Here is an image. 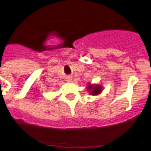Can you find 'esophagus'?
Returning <instances> with one entry per match:
<instances>
[{"mask_svg":"<svg viewBox=\"0 0 151 151\" xmlns=\"http://www.w3.org/2000/svg\"><path fill=\"white\" fill-rule=\"evenodd\" d=\"M71 80H72V78H71V77H68V78H66L67 82H70Z\"/></svg>","mask_w":151,"mask_h":151,"instance_id":"obj_1","label":"esophagus"}]
</instances>
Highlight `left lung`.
I'll return each mask as SVG.
<instances>
[{
    "label": "left lung",
    "instance_id": "left-lung-1",
    "mask_svg": "<svg viewBox=\"0 0 151 151\" xmlns=\"http://www.w3.org/2000/svg\"><path fill=\"white\" fill-rule=\"evenodd\" d=\"M88 89H91V94L92 95H95L99 94L101 91L102 88H101V86H99V85H96V86H90L89 87H88Z\"/></svg>",
    "mask_w": 151,
    "mask_h": 151
}]
</instances>
